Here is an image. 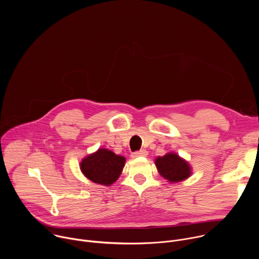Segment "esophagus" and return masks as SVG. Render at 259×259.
I'll return each mask as SVG.
<instances>
[{"mask_svg":"<svg viewBox=\"0 0 259 259\" xmlns=\"http://www.w3.org/2000/svg\"><path fill=\"white\" fill-rule=\"evenodd\" d=\"M132 158H137V157H146L147 156V152L144 151V150H140L138 152H135L133 153L132 155Z\"/></svg>","mask_w":259,"mask_h":259,"instance_id":"esophagus-1","label":"esophagus"}]
</instances>
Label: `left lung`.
I'll list each match as a JSON object with an SVG mask.
<instances>
[{
    "instance_id": "1",
    "label": "left lung",
    "mask_w": 259,
    "mask_h": 259,
    "mask_svg": "<svg viewBox=\"0 0 259 259\" xmlns=\"http://www.w3.org/2000/svg\"><path fill=\"white\" fill-rule=\"evenodd\" d=\"M159 173L169 182H179L187 179L192 174L190 164L177 154L168 153L158 157L155 161Z\"/></svg>"
}]
</instances>
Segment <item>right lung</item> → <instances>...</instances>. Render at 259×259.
Here are the masks:
<instances>
[{
	"label": "right lung",
	"mask_w": 259,
	"mask_h": 259,
	"mask_svg": "<svg viewBox=\"0 0 259 259\" xmlns=\"http://www.w3.org/2000/svg\"><path fill=\"white\" fill-rule=\"evenodd\" d=\"M125 161L124 157L116 155L112 151L99 149L84 158L80 166L83 174L88 179L108 187L121 175Z\"/></svg>",
	"instance_id": "add662e5"
}]
</instances>
